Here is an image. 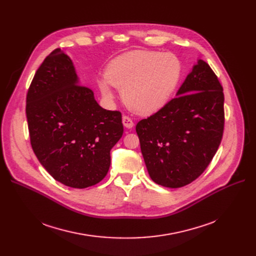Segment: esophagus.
<instances>
[{"mask_svg": "<svg viewBox=\"0 0 256 256\" xmlns=\"http://www.w3.org/2000/svg\"><path fill=\"white\" fill-rule=\"evenodd\" d=\"M122 124H124V126L126 128H132L134 126V121L132 120L130 117H128V116H126V115H124V116H122Z\"/></svg>", "mask_w": 256, "mask_h": 256, "instance_id": "1", "label": "esophagus"}]
</instances>
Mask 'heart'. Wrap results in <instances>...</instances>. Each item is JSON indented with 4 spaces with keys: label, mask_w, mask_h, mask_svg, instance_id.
Segmentation results:
<instances>
[{
    "label": "heart",
    "mask_w": 256,
    "mask_h": 256,
    "mask_svg": "<svg viewBox=\"0 0 256 256\" xmlns=\"http://www.w3.org/2000/svg\"><path fill=\"white\" fill-rule=\"evenodd\" d=\"M180 72V62L171 54L135 50L111 61L98 84L108 100L113 98L111 85L121 89V98L128 109L147 115L165 104Z\"/></svg>",
    "instance_id": "b5f03b06"
}]
</instances>
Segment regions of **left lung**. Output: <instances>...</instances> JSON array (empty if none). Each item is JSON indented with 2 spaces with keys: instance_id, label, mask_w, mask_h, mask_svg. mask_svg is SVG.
<instances>
[{
  "instance_id": "1",
  "label": "left lung",
  "mask_w": 256,
  "mask_h": 256,
  "mask_svg": "<svg viewBox=\"0 0 256 256\" xmlns=\"http://www.w3.org/2000/svg\"><path fill=\"white\" fill-rule=\"evenodd\" d=\"M136 132L150 178L167 188L191 184L208 168L224 130V93L218 76L198 60L176 93Z\"/></svg>"
}]
</instances>
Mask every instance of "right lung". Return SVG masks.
<instances>
[{"instance_id":"1","label":"right lung","mask_w":256,"mask_h":256,"mask_svg":"<svg viewBox=\"0 0 256 256\" xmlns=\"http://www.w3.org/2000/svg\"><path fill=\"white\" fill-rule=\"evenodd\" d=\"M32 150L61 184L85 189L104 178L110 150L122 137L119 111H108L93 91L78 84L70 58L54 50L37 70L26 93Z\"/></svg>"}]
</instances>
